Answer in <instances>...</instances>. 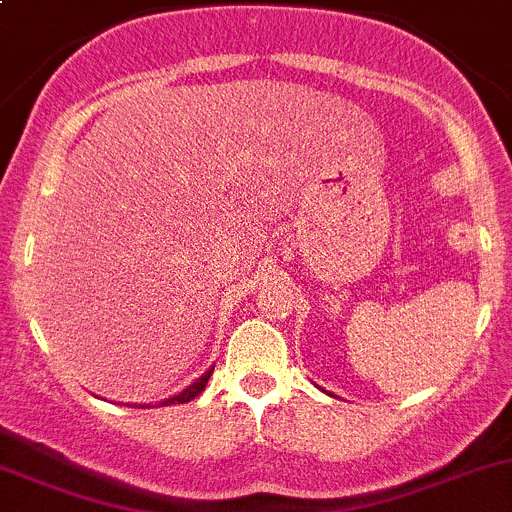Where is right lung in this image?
Segmentation results:
<instances>
[{
    "instance_id": "obj_1",
    "label": "right lung",
    "mask_w": 512,
    "mask_h": 512,
    "mask_svg": "<svg viewBox=\"0 0 512 512\" xmlns=\"http://www.w3.org/2000/svg\"><path fill=\"white\" fill-rule=\"evenodd\" d=\"M211 374H213V367L206 369V372L201 374L196 381H192V384H189L187 389L179 391V393H174V396H170V398H165V401H160V403H157V406H172V403H187V401H192L194 396H199V393L204 391L206 381H209ZM143 408H150V406H143Z\"/></svg>"
}]
</instances>
